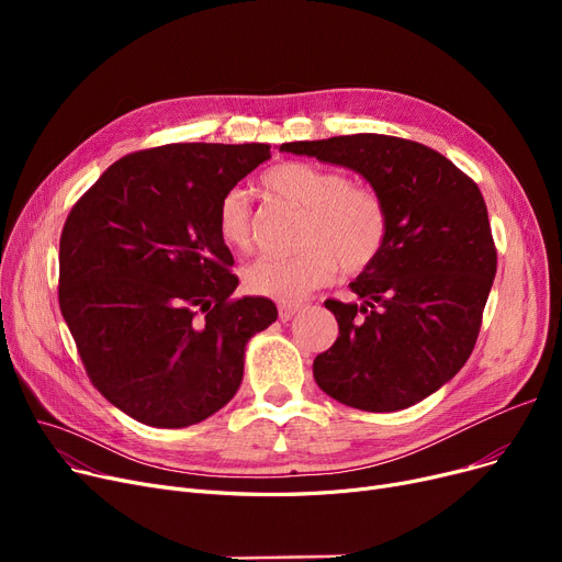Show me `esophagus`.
Returning <instances> with one entry per match:
<instances>
[{"instance_id": "34e87169", "label": "esophagus", "mask_w": 562, "mask_h": 562, "mask_svg": "<svg viewBox=\"0 0 562 562\" xmlns=\"http://www.w3.org/2000/svg\"><path fill=\"white\" fill-rule=\"evenodd\" d=\"M299 310H301V303H278V312L282 321H289Z\"/></svg>"}]
</instances>
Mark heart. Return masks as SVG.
Segmentation results:
<instances>
[{
  "label": "heart",
  "instance_id": "b5f03b06",
  "mask_svg": "<svg viewBox=\"0 0 562 562\" xmlns=\"http://www.w3.org/2000/svg\"><path fill=\"white\" fill-rule=\"evenodd\" d=\"M261 182L273 198L303 210L293 255H263L244 269V284L255 296L293 303L344 273H360L380 255L390 216L382 198L362 184H350L339 170L286 161L266 170ZM221 239L234 250L255 244V210L244 189H227L216 206Z\"/></svg>",
  "mask_w": 562,
  "mask_h": 562
}]
</instances>
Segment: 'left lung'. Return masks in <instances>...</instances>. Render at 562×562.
I'll list each match as a JSON object with an SVG mask.
<instances>
[{
  "instance_id": "obj_1",
  "label": "left lung",
  "mask_w": 562,
  "mask_h": 562,
  "mask_svg": "<svg viewBox=\"0 0 562 562\" xmlns=\"http://www.w3.org/2000/svg\"><path fill=\"white\" fill-rule=\"evenodd\" d=\"M282 150L360 172L390 216L385 246L350 282L362 303L326 301L339 337L314 360L316 385L367 412L424 401L469 360L494 282L496 246L479 184L432 147L385 134Z\"/></svg>"
}]
</instances>
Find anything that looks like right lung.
Returning a JSON list of instances; mask_svg holds the SVG:
<instances>
[{
    "label": "right lung",
    "instance_id": "obj_1",
    "mask_svg": "<svg viewBox=\"0 0 562 562\" xmlns=\"http://www.w3.org/2000/svg\"><path fill=\"white\" fill-rule=\"evenodd\" d=\"M266 143H172L109 166L70 210L58 305L93 387L155 428L204 422L236 394L269 299H236L216 206Z\"/></svg>",
    "mask_w": 562,
    "mask_h": 562
}]
</instances>
